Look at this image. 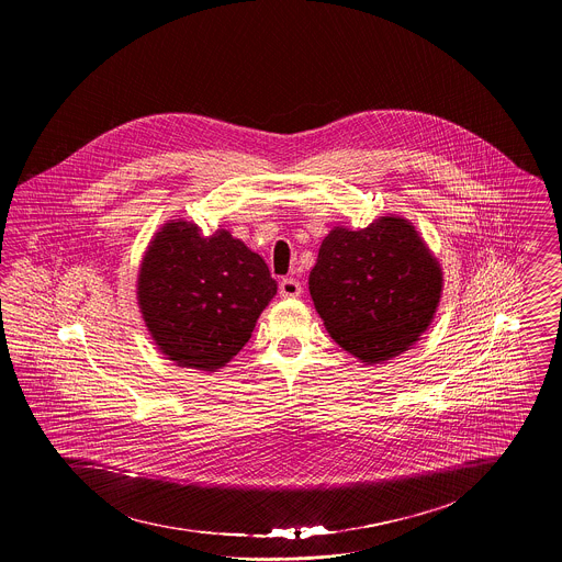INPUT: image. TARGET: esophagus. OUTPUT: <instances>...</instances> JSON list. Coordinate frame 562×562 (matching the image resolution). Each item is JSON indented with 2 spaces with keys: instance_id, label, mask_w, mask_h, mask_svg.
<instances>
[{
  "instance_id": "esophagus-1",
  "label": "esophagus",
  "mask_w": 562,
  "mask_h": 562,
  "mask_svg": "<svg viewBox=\"0 0 562 562\" xmlns=\"http://www.w3.org/2000/svg\"><path fill=\"white\" fill-rule=\"evenodd\" d=\"M279 294L283 296V299H296V296H301L303 294V285H301V281H296V279H283L281 283H279Z\"/></svg>"
}]
</instances>
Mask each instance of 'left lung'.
Listing matches in <instances>:
<instances>
[{
	"label": "left lung",
	"instance_id": "obj_1",
	"mask_svg": "<svg viewBox=\"0 0 562 562\" xmlns=\"http://www.w3.org/2000/svg\"><path fill=\"white\" fill-rule=\"evenodd\" d=\"M441 290L437 257L413 223L394 214L359 232L333 227L310 274L326 330L366 366L408 350L435 318Z\"/></svg>",
	"mask_w": 562,
	"mask_h": 562
}]
</instances>
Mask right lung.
Returning a JSON list of instances; mask_svg holds the SVG:
<instances>
[{
    "instance_id": "right-lung-1",
    "label": "right lung",
    "mask_w": 562,
    "mask_h": 562,
    "mask_svg": "<svg viewBox=\"0 0 562 562\" xmlns=\"http://www.w3.org/2000/svg\"><path fill=\"white\" fill-rule=\"evenodd\" d=\"M136 294L166 359L216 372L250 339L277 281L266 261L227 229L203 236L194 223L177 218L149 241Z\"/></svg>"
}]
</instances>
